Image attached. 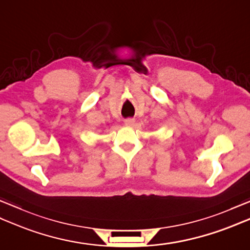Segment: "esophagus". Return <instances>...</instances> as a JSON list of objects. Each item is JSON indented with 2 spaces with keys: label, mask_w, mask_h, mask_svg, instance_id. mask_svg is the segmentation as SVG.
I'll use <instances>...</instances> for the list:
<instances>
[{
  "label": "esophagus",
  "mask_w": 250,
  "mask_h": 250,
  "mask_svg": "<svg viewBox=\"0 0 250 250\" xmlns=\"http://www.w3.org/2000/svg\"><path fill=\"white\" fill-rule=\"evenodd\" d=\"M124 122H125V125H133L135 120L133 118H126V119H125Z\"/></svg>",
  "instance_id": "esophagus-1"
}]
</instances>
